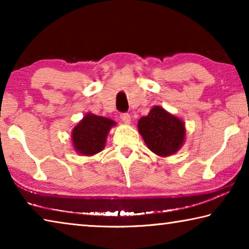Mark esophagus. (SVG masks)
<instances>
[{
  "instance_id": "obj_1",
  "label": "esophagus",
  "mask_w": 249,
  "mask_h": 249,
  "mask_svg": "<svg viewBox=\"0 0 249 249\" xmlns=\"http://www.w3.org/2000/svg\"><path fill=\"white\" fill-rule=\"evenodd\" d=\"M121 119L122 121L124 122L125 124H129L130 123V116L128 113H123V114H121Z\"/></svg>"
}]
</instances>
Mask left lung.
Instances as JSON below:
<instances>
[{
    "mask_svg": "<svg viewBox=\"0 0 249 249\" xmlns=\"http://www.w3.org/2000/svg\"><path fill=\"white\" fill-rule=\"evenodd\" d=\"M138 132L148 148L167 157L176 154L184 142V123L160 107H154L148 115L138 121Z\"/></svg>",
    "mask_w": 249,
    "mask_h": 249,
    "instance_id": "left-lung-1",
    "label": "left lung"
}]
</instances>
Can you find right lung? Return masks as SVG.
Returning <instances> with one entry per match:
<instances>
[{
  "mask_svg": "<svg viewBox=\"0 0 249 249\" xmlns=\"http://www.w3.org/2000/svg\"><path fill=\"white\" fill-rule=\"evenodd\" d=\"M116 125L114 121L88 113L79 122L71 134L73 148L82 156H92L103 150L109 129Z\"/></svg>",
  "mask_w": 249,
  "mask_h": 249,
  "instance_id": "right-lung-1",
  "label": "right lung"
}]
</instances>
